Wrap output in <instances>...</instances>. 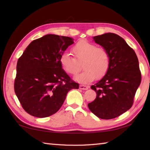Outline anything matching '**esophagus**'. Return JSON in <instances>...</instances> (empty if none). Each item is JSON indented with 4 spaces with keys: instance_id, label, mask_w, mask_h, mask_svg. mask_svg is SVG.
Returning a JSON list of instances; mask_svg holds the SVG:
<instances>
[{
    "instance_id": "1",
    "label": "esophagus",
    "mask_w": 150,
    "mask_h": 150,
    "mask_svg": "<svg viewBox=\"0 0 150 150\" xmlns=\"http://www.w3.org/2000/svg\"><path fill=\"white\" fill-rule=\"evenodd\" d=\"M79 88H80V89H81V90H88V89L90 88L88 86H85V85H80V86H79Z\"/></svg>"
}]
</instances>
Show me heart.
<instances>
[{"label": "heart", "instance_id": "heart-1", "mask_svg": "<svg viewBox=\"0 0 150 150\" xmlns=\"http://www.w3.org/2000/svg\"><path fill=\"white\" fill-rule=\"evenodd\" d=\"M71 52L75 59L68 53H63L59 62L64 71L70 75L77 74L81 69L79 62H82L84 70L75 76L76 81L86 84L93 81L95 77L100 79L106 74L110 66V56L106 50L81 40L75 44Z\"/></svg>", "mask_w": 150, "mask_h": 150}]
</instances>
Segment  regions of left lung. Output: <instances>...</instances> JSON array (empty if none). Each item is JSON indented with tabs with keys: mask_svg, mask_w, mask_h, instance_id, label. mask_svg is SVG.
Segmentation results:
<instances>
[{
	"mask_svg": "<svg viewBox=\"0 0 150 150\" xmlns=\"http://www.w3.org/2000/svg\"><path fill=\"white\" fill-rule=\"evenodd\" d=\"M110 56L106 74L91 86L96 98L88 104L90 110L100 119H111L129 110L141 82L138 58L124 39L113 33L93 37Z\"/></svg>",
	"mask_w": 150,
	"mask_h": 150,
	"instance_id": "obj_1",
	"label": "left lung"
}]
</instances>
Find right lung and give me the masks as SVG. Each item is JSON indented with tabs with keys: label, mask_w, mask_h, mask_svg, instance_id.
Returning <instances> with one entry per match:
<instances>
[{
	"label": "right lung",
	"mask_w": 150,
	"mask_h": 150,
	"mask_svg": "<svg viewBox=\"0 0 150 150\" xmlns=\"http://www.w3.org/2000/svg\"><path fill=\"white\" fill-rule=\"evenodd\" d=\"M73 43L71 37L48 34L33 40L18 59L15 92L31 115H52L62 106L68 92L79 88L59 62L60 55Z\"/></svg>",
	"instance_id": "add662e5"
}]
</instances>
